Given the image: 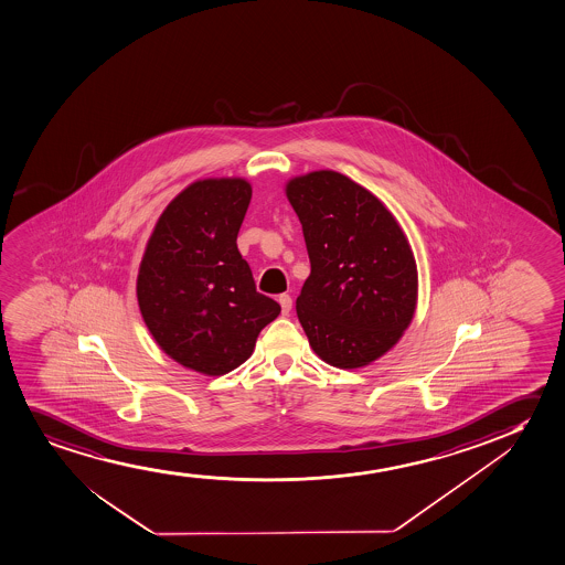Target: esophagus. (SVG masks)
<instances>
[{
    "instance_id": "obj_1",
    "label": "esophagus",
    "mask_w": 565,
    "mask_h": 565,
    "mask_svg": "<svg viewBox=\"0 0 565 565\" xmlns=\"http://www.w3.org/2000/svg\"><path fill=\"white\" fill-rule=\"evenodd\" d=\"M279 307H281V312H284V315H289V312H291V307H294V299H291V297H289V295H279Z\"/></svg>"
}]
</instances>
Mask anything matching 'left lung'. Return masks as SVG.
Wrapping results in <instances>:
<instances>
[{"mask_svg": "<svg viewBox=\"0 0 565 565\" xmlns=\"http://www.w3.org/2000/svg\"><path fill=\"white\" fill-rule=\"evenodd\" d=\"M286 193L310 258L297 297L308 343L331 366H366L403 338L416 312L408 239L374 193L333 170L294 178Z\"/></svg>", "mask_w": 565, "mask_h": 565, "instance_id": "1", "label": "left lung"}]
</instances>
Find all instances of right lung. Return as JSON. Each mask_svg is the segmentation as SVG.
<instances>
[{
  "instance_id": "right-lung-1",
  "label": "right lung",
  "mask_w": 565,
  "mask_h": 565,
  "mask_svg": "<svg viewBox=\"0 0 565 565\" xmlns=\"http://www.w3.org/2000/svg\"><path fill=\"white\" fill-rule=\"evenodd\" d=\"M250 193L243 178L191 183L164 209L141 258L136 289L147 330L199 374L242 366L281 310L258 294L235 243Z\"/></svg>"
}]
</instances>
